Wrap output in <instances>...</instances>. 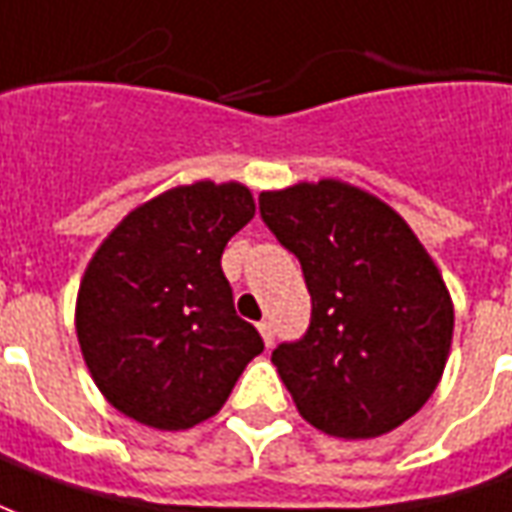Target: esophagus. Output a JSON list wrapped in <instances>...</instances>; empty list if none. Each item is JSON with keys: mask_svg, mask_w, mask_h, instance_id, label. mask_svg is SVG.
I'll list each match as a JSON object with an SVG mask.
<instances>
[{"mask_svg": "<svg viewBox=\"0 0 512 512\" xmlns=\"http://www.w3.org/2000/svg\"><path fill=\"white\" fill-rule=\"evenodd\" d=\"M259 331H262L264 345H273V340H276V329H273V323H270V320H262V323H259Z\"/></svg>", "mask_w": 512, "mask_h": 512, "instance_id": "34e87169", "label": "esophagus"}]
</instances>
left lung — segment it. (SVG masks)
Returning <instances> with one entry per match:
<instances>
[{
  "mask_svg": "<svg viewBox=\"0 0 512 512\" xmlns=\"http://www.w3.org/2000/svg\"><path fill=\"white\" fill-rule=\"evenodd\" d=\"M259 214L301 262L309 329L273 351L303 418L334 438H379L435 393L454 309L418 236L379 197L340 181L259 195Z\"/></svg>",
  "mask_w": 512,
  "mask_h": 512,
  "instance_id": "1",
  "label": "left lung"
}]
</instances>
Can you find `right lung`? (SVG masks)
Wrapping results in <instances>:
<instances>
[{"label": "right lung", "instance_id": "obj_1", "mask_svg": "<svg viewBox=\"0 0 512 512\" xmlns=\"http://www.w3.org/2000/svg\"><path fill=\"white\" fill-rule=\"evenodd\" d=\"M253 214L242 183L178 186L130 211L94 253L77 340L102 396L133 421L167 432L206 421L264 351L220 264Z\"/></svg>", "mask_w": 512, "mask_h": 512}]
</instances>
